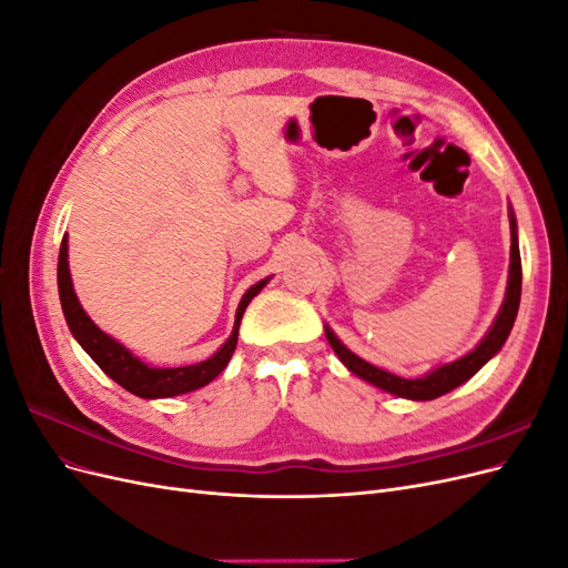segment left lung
Wrapping results in <instances>:
<instances>
[{
    "mask_svg": "<svg viewBox=\"0 0 568 568\" xmlns=\"http://www.w3.org/2000/svg\"><path fill=\"white\" fill-rule=\"evenodd\" d=\"M509 225H511V257H509V282H507V298L503 303V311L497 315L495 324L490 326L488 336L478 343V346L469 353L459 357L457 363L443 365L438 369H434L432 374L422 376V379H403V376H395L390 372H384L379 367H374L365 359H359L357 355H353L343 343L332 334L329 326H326L324 334L329 346L334 348V353L338 355V359L346 365L353 374H357L359 379H365L369 384H374L376 388H384L393 395H400V398H412V400H434L438 395L450 393L453 388H457L459 384H464L467 379L484 367L488 359L503 348V343L507 341L514 320H517L519 313V301H521V255H519V242H517V220H514V213L509 215Z\"/></svg>",
    "mask_w": 568,
    "mask_h": 568,
    "instance_id": "1",
    "label": "left lung"
}]
</instances>
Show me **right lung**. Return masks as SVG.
<instances>
[{"mask_svg": "<svg viewBox=\"0 0 568 568\" xmlns=\"http://www.w3.org/2000/svg\"><path fill=\"white\" fill-rule=\"evenodd\" d=\"M57 277H59V298H61L65 322H68V326H71V332L78 338L80 346L88 351V355L101 367V372L109 374L118 386H123L125 390L140 395V398H170V395L189 393V390H196L205 384H211L215 376L227 367L230 357L236 348L239 322H242V317H244L246 305L253 301V296L261 294V288L267 284V280H263L246 291L242 303H239L234 332L227 338L225 346H222L213 357L205 359V363L189 365V367L156 369V367H146L142 359H136L130 351L120 346L118 341L106 336L88 317V313L82 311L75 291H73L71 272H68L65 239L59 248V274Z\"/></svg>", "mask_w": 568, "mask_h": 568, "instance_id": "obj_1", "label": "right lung"}]
</instances>
